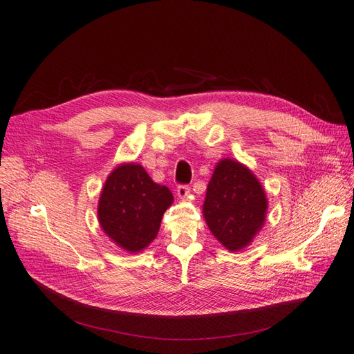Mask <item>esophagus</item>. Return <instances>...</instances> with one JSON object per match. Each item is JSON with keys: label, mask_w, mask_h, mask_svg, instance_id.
Listing matches in <instances>:
<instances>
[{"label": "esophagus", "mask_w": 354, "mask_h": 354, "mask_svg": "<svg viewBox=\"0 0 354 354\" xmlns=\"http://www.w3.org/2000/svg\"><path fill=\"white\" fill-rule=\"evenodd\" d=\"M176 193H178L179 198H187L188 194H189V187L188 185H179L178 189H176Z\"/></svg>", "instance_id": "34e87169"}]
</instances>
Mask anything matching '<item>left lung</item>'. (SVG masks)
<instances>
[{"instance_id": "obj_1", "label": "left lung", "mask_w": 354, "mask_h": 354, "mask_svg": "<svg viewBox=\"0 0 354 354\" xmlns=\"http://www.w3.org/2000/svg\"><path fill=\"white\" fill-rule=\"evenodd\" d=\"M267 207L258 178L237 160H221L203 205L206 224L219 243L231 252L249 246L264 225Z\"/></svg>"}]
</instances>
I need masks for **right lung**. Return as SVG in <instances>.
Segmentation results:
<instances>
[{
  "label": "right lung",
  "instance_id": "right-lung-1",
  "mask_svg": "<svg viewBox=\"0 0 354 354\" xmlns=\"http://www.w3.org/2000/svg\"><path fill=\"white\" fill-rule=\"evenodd\" d=\"M171 203L170 189L156 184L142 166L123 163L105 180L97 219L117 246L136 254L156 239L161 218Z\"/></svg>",
  "mask_w": 354,
  "mask_h": 354
}]
</instances>
